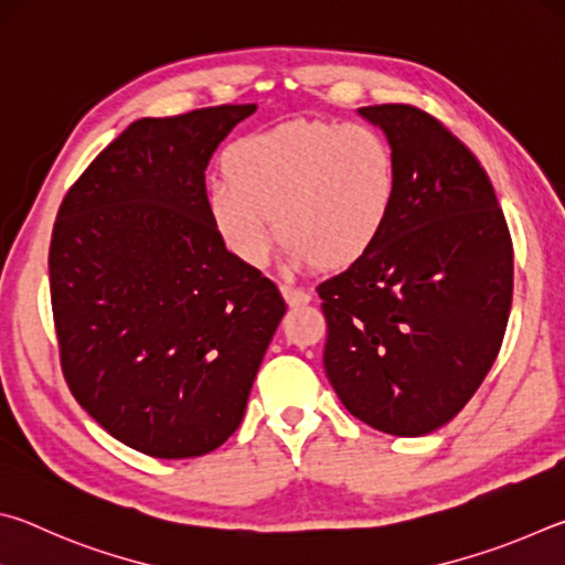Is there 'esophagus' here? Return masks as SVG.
Here are the masks:
<instances>
[{
	"label": "esophagus",
	"mask_w": 565,
	"mask_h": 565,
	"mask_svg": "<svg viewBox=\"0 0 565 565\" xmlns=\"http://www.w3.org/2000/svg\"><path fill=\"white\" fill-rule=\"evenodd\" d=\"M281 294L284 299L289 306H299V303H309L311 301V294L303 291V289H296V286L289 284H281Z\"/></svg>",
	"instance_id": "1"
}]
</instances>
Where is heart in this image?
I'll list each match as a JSON object with an SVG mask.
<instances>
[{"label": "heart", "instance_id": "b5f03b06", "mask_svg": "<svg viewBox=\"0 0 565 565\" xmlns=\"http://www.w3.org/2000/svg\"><path fill=\"white\" fill-rule=\"evenodd\" d=\"M224 171L209 186V222L256 269L279 232L294 269H349L386 234L398 196L394 149L369 124L296 119L248 134L226 149Z\"/></svg>", "mask_w": 565, "mask_h": 565}]
</instances>
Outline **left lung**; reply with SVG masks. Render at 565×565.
Listing matches in <instances>:
<instances>
[{
	"instance_id": "left-lung-1",
	"label": "left lung",
	"mask_w": 565,
	"mask_h": 565,
	"mask_svg": "<svg viewBox=\"0 0 565 565\" xmlns=\"http://www.w3.org/2000/svg\"><path fill=\"white\" fill-rule=\"evenodd\" d=\"M398 164L386 234L319 286L323 369L341 404L391 436L448 424L499 356L513 244L491 179L461 139L408 104L361 107Z\"/></svg>"
}]
</instances>
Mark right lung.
I'll return each instance as SVG.
<instances>
[{
    "label": "right lung",
    "mask_w": 565,
    "mask_h": 565,
    "mask_svg": "<svg viewBox=\"0 0 565 565\" xmlns=\"http://www.w3.org/2000/svg\"><path fill=\"white\" fill-rule=\"evenodd\" d=\"M256 104L129 124L66 191L50 246L60 359L117 441L194 458L242 424L286 313L274 281L226 252L204 171Z\"/></svg>",
    "instance_id": "obj_1"
}]
</instances>
